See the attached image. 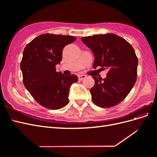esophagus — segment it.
I'll use <instances>...</instances> for the list:
<instances>
[{
  "mask_svg": "<svg viewBox=\"0 0 157 157\" xmlns=\"http://www.w3.org/2000/svg\"><path fill=\"white\" fill-rule=\"evenodd\" d=\"M78 80H82L84 78H85L86 77V75H78Z\"/></svg>",
  "mask_w": 157,
  "mask_h": 157,
  "instance_id": "obj_1",
  "label": "esophagus"
}]
</instances>
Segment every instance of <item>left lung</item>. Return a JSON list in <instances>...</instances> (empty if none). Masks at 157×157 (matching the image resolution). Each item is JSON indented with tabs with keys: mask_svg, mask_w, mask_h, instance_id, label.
Returning a JSON list of instances; mask_svg holds the SVG:
<instances>
[{
	"mask_svg": "<svg viewBox=\"0 0 157 157\" xmlns=\"http://www.w3.org/2000/svg\"><path fill=\"white\" fill-rule=\"evenodd\" d=\"M94 53L93 67L109 69L105 78L95 80L90 90L93 102L107 108L121 102L130 93L136 81L138 60L132 45L113 33L81 38Z\"/></svg>",
	"mask_w": 157,
	"mask_h": 157,
	"instance_id": "1",
	"label": "left lung"
}]
</instances>
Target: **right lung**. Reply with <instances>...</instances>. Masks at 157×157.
<instances>
[{"label":"right lung","mask_w":157,"mask_h":157,"mask_svg":"<svg viewBox=\"0 0 157 157\" xmlns=\"http://www.w3.org/2000/svg\"><path fill=\"white\" fill-rule=\"evenodd\" d=\"M72 36L43 34L28 44L23 50L20 68L23 84L35 100L50 109H59L69 103V88L78 81L77 75L56 72L64 47L72 43Z\"/></svg>","instance_id":"right-lung-1"}]
</instances>
